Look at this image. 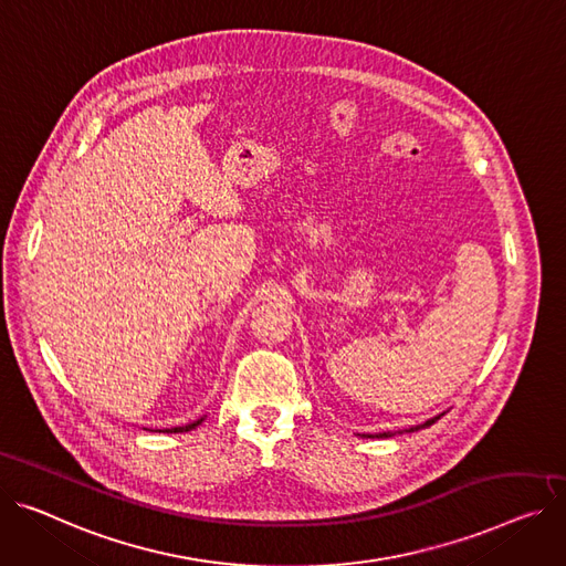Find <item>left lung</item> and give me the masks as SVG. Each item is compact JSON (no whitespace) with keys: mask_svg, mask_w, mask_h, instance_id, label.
<instances>
[{"mask_svg":"<svg viewBox=\"0 0 566 566\" xmlns=\"http://www.w3.org/2000/svg\"><path fill=\"white\" fill-rule=\"evenodd\" d=\"M439 419H441V413H439V417H434V419L426 421L423 426H417V428H409L407 432H413V430H421V428H428V426H432V423H434V421H439ZM378 437H391V434H389V432H382V434H378Z\"/></svg>","mask_w":566,"mask_h":566,"instance_id":"8db88e82","label":"left lung"}]
</instances>
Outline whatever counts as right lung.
<instances>
[{
  "label": "right lung",
  "mask_w": 566,
  "mask_h": 566,
  "mask_svg": "<svg viewBox=\"0 0 566 566\" xmlns=\"http://www.w3.org/2000/svg\"><path fill=\"white\" fill-rule=\"evenodd\" d=\"M202 423V419L200 421H196V423H191V426H181V428H170V430H159V432H188V430H193L196 426H200Z\"/></svg>",
  "instance_id": "obj_1"
}]
</instances>
